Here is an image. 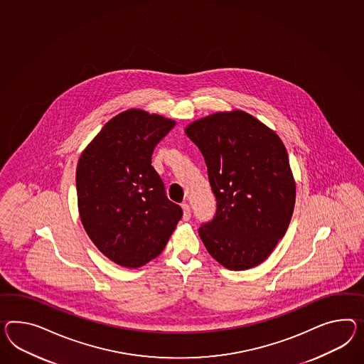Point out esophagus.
I'll return each instance as SVG.
<instances>
[{
	"mask_svg": "<svg viewBox=\"0 0 364 364\" xmlns=\"http://www.w3.org/2000/svg\"><path fill=\"white\" fill-rule=\"evenodd\" d=\"M182 207V210H183V220H188L190 219V216H191V210H190V205H187V203H182L181 205Z\"/></svg>",
	"mask_w": 364,
	"mask_h": 364,
	"instance_id": "obj_1",
	"label": "esophagus"
}]
</instances>
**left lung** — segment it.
<instances>
[{
  "mask_svg": "<svg viewBox=\"0 0 364 364\" xmlns=\"http://www.w3.org/2000/svg\"><path fill=\"white\" fill-rule=\"evenodd\" d=\"M185 132L205 157L216 198L214 219L198 230L205 250L228 269L257 267L284 237L294 210L285 145L242 111L205 116Z\"/></svg>",
  "mask_w": 364,
  "mask_h": 364,
  "instance_id": "obj_1",
  "label": "left lung"
}]
</instances>
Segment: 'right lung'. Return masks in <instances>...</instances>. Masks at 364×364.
<instances>
[{
	"instance_id": "add662e5",
	"label": "right lung",
	"mask_w": 364,
	"mask_h": 364,
	"mask_svg": "<svg viewBox=\"0 0 364 364\" xmlns=\"http://www.w3.org/2000/svg\"><path fill=\"white\" fill-rule=\"evenodd\" d=\"M176 122L128 109L103 127L76 168L80 220L97 250L125 268L164 251L182 218L151 166V154Z\"/></svg>"
}]
</instances>
